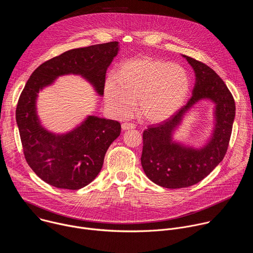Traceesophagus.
Returning <instances> with one entry per match:
<instances>
[{"instance_id": "obj_1", "label": "esophagus", "mask_w": 253, "mask_h": 253, "mask_svg": "<svg viewBox=\"0 0 253 253\" xmlns=\"http://www.w3.org/2000/svg\"><path fill=\"white\" fill-rule=\"evenodd\" d=\"M122 130H130V129H135V125L132 123H123L121 125Z\"/></svg>"}]
</instances>
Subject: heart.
<instances>
[{
  "label": "heart",
  "mask_w": 253,
  "mask_h": 253,
  "mask_svg": "<svg viewBox=\"0 0 253 253\" xmlns=\"http://www.w3.org/2000/svg\"><path fill=\"white\" fill-rule=\"evenodd\" d=\"M190 91V77L179 64L153 59L134 58L123 62L115 75L104 83V100L120 118L131 114L138 100V112L146 121L168 120L185 103Z\"/></svg>",
  "instance_id": "heart-1"
}]
</instances>
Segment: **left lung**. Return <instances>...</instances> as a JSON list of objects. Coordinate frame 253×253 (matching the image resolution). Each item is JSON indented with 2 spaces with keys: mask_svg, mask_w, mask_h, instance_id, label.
I'll use <instances>...</instances> for the list:
<instances>
[{
  "mask_svg": "<svg viewBox=\"0 0 253 253\" xmlns=\"http://www.w3.org/2000/svg\"><path fill=\"white\" fill-rule=\"evenodd\" d=\"M195 74L192 96L168 120L143 132L141 165L155 184L177 189L204 179L224 158L235 117V103L222 79L207 65L185 55ZM207 100L213 107V126L200 147L178 141L173 134L196 104Z\"/></svg>",
  "mask_w": 253,
  "mask_h": 253,
  "instance_id": "left-lung-1",
  "label": "left lung"
}]
</instances>
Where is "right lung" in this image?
Masks as SVG:
<instances>
[{
	"instance_id": "right-lung-1",
	"label": "right lung",
	"mask_w": 253,
	"mask_h": 253,
	"mask_svg": "<svg viewBox=\"0 0 253 253\" xmlns=\"http://www.w3.org/2000/svg\"><path fill=\"white\" fill-rule=\"evenodd\" d=\"M119 50L118 42L70 50L40 65L28 80L17 105L16 121L25 158L46 183L70 190L91 183L102 169L108 148L120 135L121 125L88 115L68 132H52L38 114L40 91L61 76L77 75L102 97L107 69Z\"/></svg>"
}]
</instances>
